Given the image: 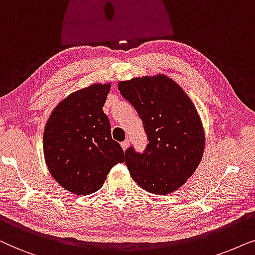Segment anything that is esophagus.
Returning a JSON list of instances; mask_svg holds the SVG:
<instances>
[{
  "mask_svg": "<svg viewBox=\"0 0 255 255\" xmlns=\"http://www.w3.org/2000/svg\"><path fill=\"white\" fill-rule=\"evenodd\" d=\"M128 145H129V141H128V140L121 142V147L124 148V150H126V149L128 148Z\"/></svg>",
  "mask_w": 255,
  "mask_h": 255,
  "instance_id": "esophagus-1",
  "label": "esophagus"
}]
</instances>
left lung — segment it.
Returning a JSON list of instances; mask_svg holds the SVG:
<instances>
[{"mask_svg":"<svg viewBox=\"0 0 255 255\" xmlns=\"http://www.w3.org/2000/svg\"><path fill=\"white\" fill-rule=\"evenodd\" d=\"M121 96L143 122L149 143L140 154L126 150V165L145 191L168 195L196 171L205 147V133L195 105L179 85L164 74L120 81Z\"/></svg>","mask_w":255,"mask_h":255,"instance_id":"obj_1","label":"left lung"}]
</instances>
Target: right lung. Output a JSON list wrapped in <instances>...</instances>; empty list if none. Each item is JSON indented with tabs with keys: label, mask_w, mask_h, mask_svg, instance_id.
I'll return each mask as SVG.
<instances>
[{
	"label": "right lung",
	"mask_w": 255,
	"mask_h": 255,
	"mask_svg": "<svg viewBox=\"0 0 255 255\" xmlns=\"http://www.w3.org/2000/svg\"><path fill=\"white\" fill-rule=\"evenodd\" d=\"M110 90L111 84H92L71 93L54 107L44 128L47 169L59 185L76 195L98 191L111 169L125 162L103 111Z\"/></svg>",
	"instance_id": "add662e5"
}]
</instances>
